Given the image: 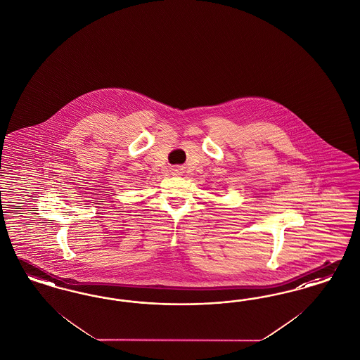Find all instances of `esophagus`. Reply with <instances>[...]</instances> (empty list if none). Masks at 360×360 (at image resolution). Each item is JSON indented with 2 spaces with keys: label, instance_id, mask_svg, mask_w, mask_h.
Returning a JSON list of instances; mask_svg holds the SVG:
<instances>
[{
  "label": "esophagus",
  "instance_id": "esophagus-1",
  "mask_svg": "<svg viewBox=\"0 0 360 360\" xmlns=\"http://www.w3.org/2000/svg\"><path fill=\"white\" fill-rule=\"evenodd\" d=\"M175 173H179V172H178V170H175Z\"/></svg>",
  "mask_w": 360,
  "mask_h": 360
}]
</instances>
